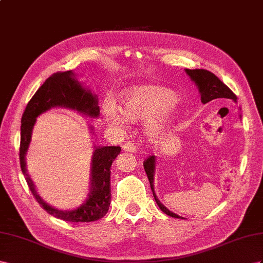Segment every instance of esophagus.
<instances>
[{
	"mask_svg": "<svg viewBox=\"0 0 263 263\" xmlns=\"http://www.w3.org/2000/svg\"><path fill=\"white\" fill-rule=\"evenodd\" d=\"M123 149H124V151H126V152H132V153L137 152L136 145H134V143H132V142H130V141L126 142V143H124Z\"/></svg>",
	"mask_w": 263,
	"mask_h": 263,
	"instance_id": "obj_1",
	"label": "esophagus"
}]
</instances>
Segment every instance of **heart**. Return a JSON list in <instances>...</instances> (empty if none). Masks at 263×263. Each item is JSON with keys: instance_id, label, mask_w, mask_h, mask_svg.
<instances>
[{"instance_id": "obj_1", "label": "heart", "mask_w": 263, "mask_h": 263, "mask_svg": "<svg viewBox=\"0 0 263 263\" xmlns=\"http://www.w3.org/2000/svg\"><path fill=\"white\" fill-rule=\"evenodd\" d=\"M178 109V99L168 89L146 85L127 91L122 98L120 111L116 106L107 103L103 107V115L114 126H122L126 121H144L148 120V136L157 139L170 127Z\"/></svg>"}]
</instances>
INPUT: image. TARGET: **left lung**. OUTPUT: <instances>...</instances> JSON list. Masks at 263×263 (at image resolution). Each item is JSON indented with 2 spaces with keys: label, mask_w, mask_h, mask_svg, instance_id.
Instances as JSON below:
<instances>
[{
  "label": "left lung",
  "mask_w": 263,
  "mask_h": 263,
  "mask_svg": "<svg viewBox=\"0 0 263 263\" xmlns=\"http://www.w3.org/2000/svg\"><path fill=\"white\" fill-rule=\"evenodd\" d=\"M186 73L189 74L191 79L196 84L198 87L199 93H200V100L202 103H207L215 99H231L234 101H237V96L231 91V90L223 84V82L211 71L206 69H185ZM144 170L146 172L147 178L149 181V185H151V190L153 192V196L156 201L157 206L160 207L161 211L166 215L174 217V218H183V217L178 216L174 213L170 212L168 209L165 207L162 202L157 199L155 192H154V170H155V156L151 155L143 163Z\"/></svg>",
  "instance_id": "8db88e82"
}]
</instances>
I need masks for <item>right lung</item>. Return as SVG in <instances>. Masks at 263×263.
Listing matches in <instances>:
<instances>
[{
	"label": "right lung",
	"instance_id": "right-lung-1",
	"mask_svg": "<svg viewBox=\"0 0 263 263\" xmlns=\"http://www.w3.org/2000/svg\"><path fill=\"white\" fill-rule=\"evenodd\" d=\"M55 107L76 110L80 114L91 118H97L100 115L97 96L92 95L90 90L82 87L71 70L52 73L37 90L32 99L28 101L24 114L22 116L20 145L22 172H23L33 196L49 215L70 222L96 221L106 216L109 211L111 202L110 168L112 162L116 160V157L121 151V147L95 146L91 163L90 192L86 201L82 202L79 207L71 209V211H59L57 208L49 206L37 194L32 178L27 173L25 155L29 143H31L32 131L36 122V118L43 112H46Z\"/></svg>",
	"mask_w": 263,
	"mask_h": 263
}]
</instances>
